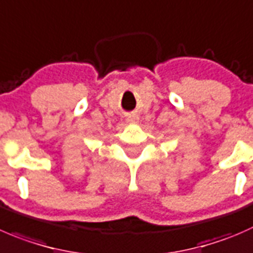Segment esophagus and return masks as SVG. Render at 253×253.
Masks as SVG:
<instances>
[{
  "label": "esophagus",
  "instance_id": "obj_1",
  "mask_svg": "<svg viewBox=\"0 0 253 253\" xmlns=\"http://www.w3.org/2000/svg\"><path fill=\"white\" fill-rule=\"evenodd\" d=\"M126 121L128 122V124H138L139 122V116L138 115H136V114H129L128 116H127V119H126Z\"/></svg>",
  "mask_w": 253,
  "mask_h": 253
}]
</instances>
